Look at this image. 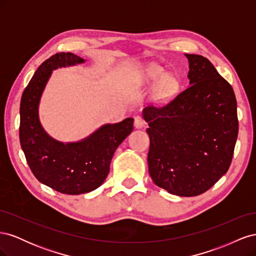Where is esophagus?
<instances>
[{"label": "esophagus", "mask_w": 256, "mask_h": 256, "mask_svg": "<svg viewBox=\"0 0 256 256\" xmlns=\"http://www.w3.org/2000/svg\"><path fill=\"white\" fill-rule=\"evenodd\" d=\"M145 125H146V122L143 120L142 116L136 115V118H134V126H136V128L141 129V128H143Z\"/></svg>", "instance_id": "esophagus-1"}]
</instances>
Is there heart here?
<instances>
[{
	"label": "heart",
	"mask_w": 256,
	"mask_h": 256,
	"mask_svg": "<svg viewBox=\"0 0 256 256\" xmlns=\"http://www.w3.org/2000/svg\"><path fill=\"white\" fill-rule=\"evenodd\" d=\"M166 78V74L162 72H156L152 76V80L157 83H162L164 82V83L161 84V97L162 98H168V96H171L174 90H176L177 86V82L174 78Z\"/></svg>",
	"instance_id": "obj_1"
}]
</instances>
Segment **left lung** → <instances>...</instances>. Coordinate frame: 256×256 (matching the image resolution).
I'll return each instance as SVG.
<instances>
[{
    "instance_id": "8db88e82",
    "label": "left lung",
    "mask_w": 256,
    "mask_h": 256,
    "mask_svg": "<svg viewBox=\"0 0 256 256\" xmlns=\"http://www.w3.org/2000/svg\"><path fill=\"white\" fill-rule=\"evenodd\" d=\"M190 86L162 106H146L152 182L171 194H202L228 172L238 136L230 84L206 58L184 54Z\"/></svg>"
}]
</instances>
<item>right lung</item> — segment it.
Listing matches in <instances>:
<instances>
[{
    "label": "right lung",
    "mask_w": 256,
    "mask_h": 256,
    "mask_svg": "<svg viewBox=\"0 0 256 256\" xmlns=\"http://www.w3.org/2000/svg\"><path fill=\"white\" fill-rule=\"evenodd\" d=\"M84 62L70 52H60L46 60L23 92L20 104V144L30 171L42 184L72 196L90 192L102 184L116 148L134 129V118H128L104 125L79 142L66 144L44 130L38 106L52 70Z\"/></svg>",
    "instance_id": "add662e5"
}]
</instances>
